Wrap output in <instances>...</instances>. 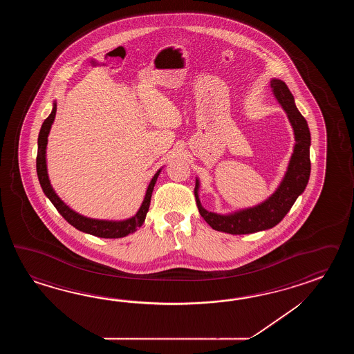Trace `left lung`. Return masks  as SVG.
<instances>
[{
    "mask_svg": "<svg viewBox=\"0 0 354 354\" xmlns=\"http://www.w3.org/2000/svg\"><path fill=\"white\" fill-rule=\"evenodd\" d=\"M271 88L273 96L282 106L294 130V151L288 160L286 172L274 192L264 201L227 214L212 212L203 207L198 197L200 180L196 177L195 197L198 212L214 230L233 235L268 230L286 216L297 197L308 186L311 171V136L308 122L295 105L294 95L288 90L286 83L277 78H272Z\"/></svg>",
    "mask_w": 354,
    "mask_h": 354,
    "instance_id": "obj_1",
    "label": "left lung"
}]
</instances>
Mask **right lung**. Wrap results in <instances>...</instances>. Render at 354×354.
Instances as JSON below:
<instances>
[{
	"mask_svg": "<svg viewBox=\"0 0 354 354\" xmlns=\"http://www.w3.org/2000/svg\"><path fill=\"white\" fill-rule=\"evenodd\" d=\"M57 113V101L53 102V109L52 113L46 118L38 138V157H37V174H38L39 182L40 186L43 188L44 195L53 203L55 209L58 210L60 215L67 220L68 223L75 229L83 233L91 234L98 238H107V239H116V238H122L127 236L129 234H133L136 232L138 227L143 225L145 221V216L149 210L151 206V194L156 186V182L158 180V176L162 172V168H159L157 174L153 176L147 192L144 196L143 203L140 205L139 210L136 211V215L131 218H124V220H102V218H92L83 216L78 214L77 211L71 209L67 203H64L57 192L54 191L53 186L49 180L48 176V166H46V145H48V136L50 133V129L53 125L54 118Z\"/></svg>",
	"mask_w": 354,
	"mask_h": 354,
	"instance_id": "1",
	"label": "right lung"
}]
</instances>
